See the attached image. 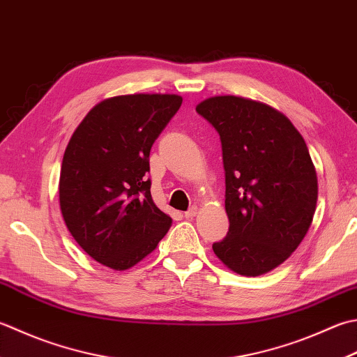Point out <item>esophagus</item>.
Here are the masks:
<instances>
[{
  "label": "esophagus",
  "instance_id": "obj_1",
  "mask_svg": "<svg viewBox=\"0 0 357 357\" xmlns=\"http://www.w3.org/2000/svg\"><path fill=\"white\" fill-rule=\"evenodd\" d=\"M197 215H198V207H197V206L190 207V208H188V211L184 213V216H185V218H188V220L195 218V216H197Z\"/></svg>",
  "mask_w": 357,
  "mask_h": 357
}]
</instances>
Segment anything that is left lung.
<instances>
[{"instance_id":"left-lung-1","label":"left lung","mask_w":357,"mask_h":357,"mask_svg":"<svg viewBox=\"0 0 357 357\" xmlns=\"http://www.w3.org/2000/svg\"><path fill=\"white\" fill-rule=\"evenodd\" d=\"M218 131L226 172L229 232L213 252L240 275L275 269L298 248L317 206L308 146L280 111L238 96L197 105Z\"/></svg>"}]
</instances>
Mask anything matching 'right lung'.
<instances>
[{
  "mask_svg": "<svg viewBox=\"0 0 357 357\" xmlns=\"http://www.w3.org/2000/svg\"><path fill=\"white\" fill-rule=\"evenodd\" d=\"M176 94H127L99 102L83 117L63 155L60 211L74 240L114 271L156 249L172 218L153 202L150 150L176 114Z\"/></svg>",
  "mask_w": 357,
  "mask_h": 357,
  "instance_id": "obj_1",
  "label": "right lung"
}]
</instances>
